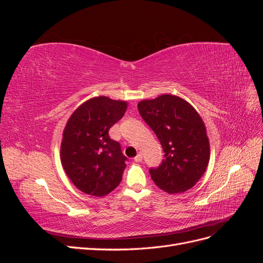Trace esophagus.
I'll use <instances>...</instances> for the list:
<instances>
[{"label":"esophagus","mask_w":263,"mask_h":263,"mask_svg":"<svg viewBox=\"0 0 263 263\" xmlns=\"http://www.w3.org/2000/svg\"><path fill=\"white\" fill-rule=\"evenodd\" d=\"M134 160L135 161H136V162H140L141 160H142V155L139 153L136 157H135V159H134Z\"/></svg>","instance_id":"1"}]
</instances>
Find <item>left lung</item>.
Segmentation results:
<instances>
[{
  "instance_id": "8db88e82",
  "label": "left lung",
  "mask_w": 263,
  "mask_h": 263,
  "mask_svg": "<svg viewBox=\"0 0 263 263\" xmlns=\"http://www.w3.org/2000/svg\"><path fill=\"white\" fill-rule=\"evenodd\" d=\"M138 110L164 151L162 163L150 169L155 184L169 194L193 187L208 168L211 156L201 115L189 102L173 94L141 100Z\"/></svg>"
}]
</instances>
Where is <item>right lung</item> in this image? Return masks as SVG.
<instances>
[{
    "label": "right lung",
    "mask_w": 263,
    "mask_h": 263,
    "mask_svg": "<svg viewBox=\"0 0 263 263\" xmlns=\"http://www.w3.org/2000/svg\"><path fill=\"white\" fill-rule=\"evenodd\" d=\"M128 103L107 97L85 101L70 115L62 133L60 160L73 185L103 197L122 181L126 157L108 130L121 119Z\"/></svg>",
    "instance_id": "add662e5"
}]
</instances>
